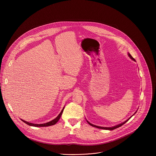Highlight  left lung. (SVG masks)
<instances>
[{"mask_svg":"<svg viewBox=\"0 0 156 156\" xmlns=\"http://www.w3.org/2000/svg\"><path fill=\"white\" fill-rule=\"evenodd\" d=\"M128 55L129 56V57L131 59V60H133V61H136L135 60V58H133V57H132V56L130 55V54L129 53V52H128ZM136 112H137V110H136ZM136 112L133 114V115H134L136 113ZM132 115V116H133ZM131 116V117H132ZM131 117H129L128 119H127L126 121H125V122H123V123H120V124H119V125H115V126H112V127H103V126H97V125H93V124H92V123H91L90 122H89L87 120H86V121H87V122L90 124L91 126H94V127H96V128H99V129H107V130H113V129H116V128H119V127H120V126H122L123 124H125L127 121H128L129 120V119H130V118Z\"/></svg>","mask_w":156,"mask_h":156,"instance_id":"obj_1","label":"left lung"}]
</instances>
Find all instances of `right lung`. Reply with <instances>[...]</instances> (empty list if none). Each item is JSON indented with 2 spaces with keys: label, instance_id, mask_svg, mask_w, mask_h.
I'll use <instances>...</instances> for the list:
<instances>
[{
  "label": "right lung",
  "instance_id": "obj_1",
  "mask_svg": "<svg viewBox=\"0 0 156 156\" xmlns=\"http://www.w3.org/2000/svg\"><path fill=\"white\" fill-rule=\"evenodd\" d=\"M64 108H65V106H64L63 108H62V111L60 112V113L58 114V115L55 119H54V120H51V121H50V122H48V123H42V124H35V123H30V122H27V121L23 120H22V119H21V120L22 121H23V122H25V123H27V125H30V126H32L43 127V126H49L54 125H55V124L59 120V119H60V117H61V115H62V113H63V111Z\"/></svg>",
  "mask_w": 156,
  "mask_h": 156
}]
</instances>
